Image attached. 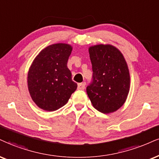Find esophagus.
<instances>
[{
    "label": "esophagus",
    "instance_id": "1",
    "mask_svg": "<svg viewBox=\"0 0 159 159\" xmlns=\"http://www.w3.org/2000/svg\"><path fill=\"white\" fill-rule=\"evenodd\" d=\"M85 84L84 83H79V84H78V86H77L78 89H80V90H83L84 89H85Z\"/></svg>",
    "mask_w": 159,
    "mask_h": 159
}]
</instances>
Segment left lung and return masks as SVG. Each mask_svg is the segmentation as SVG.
Returning <instances> with one entry per match:
<instances>
[{
	"label": "left lung",
	"mask_w": 159,
	"mask_h": 159,
	"mask_svg": "<svg viewBox=\"0 0 159 159\" xmlns=\"http://www.w3.org/2000/svg\"><path fill=\"white\" fill-rule=\"evenodd\" d=\"M93 82L86 89L94 108L103 113L116 111L130 91V72L122 53L111 44L89 48Z\"/></svg>",
	"instance_id": "1"
}]
</instances>
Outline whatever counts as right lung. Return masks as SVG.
<instances>
[{"label": "right lung", "instance_id": "1", "mask_svg": "<svg viewBox=\"0 0 159 159\" xmlns=\"http://www.w3.org/2000/svg\"><path fill=\"white\" fill-rule=\"evenodd\" d=\"M73 47L67 43L50 45L34 59L27 76L32 100L40 108L54 111L64 106L77 88L72 81L67 62Z\"/></svg>", "mask_w": 159, "mask_h": 159}]
</instances>
